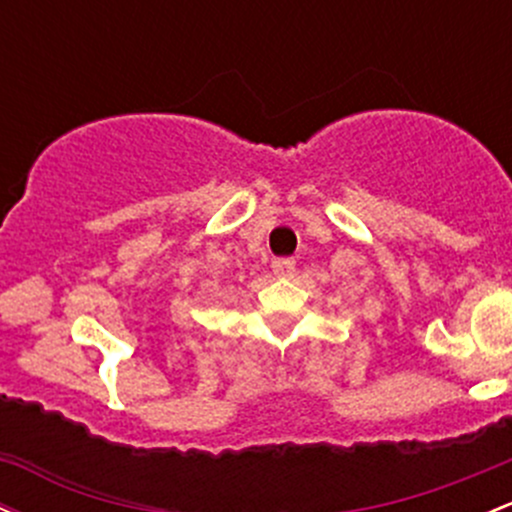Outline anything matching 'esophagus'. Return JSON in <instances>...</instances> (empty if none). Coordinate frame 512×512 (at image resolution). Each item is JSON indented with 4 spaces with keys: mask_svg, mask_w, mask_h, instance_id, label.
Segmentation results:
<instances>
[{
    "mask_svg": "<svg viewBox=\"0 0 512 512\" xmlns=\"http://www.w3.org/2000/svg\"><path fill=\"white\" fill-rule=\"evenodd\" d=\"M272 269H274V274H277L279 279H286V277H291V274H294L296 262L291 260V257H279V260L272 262Z\"/></svg>",
    "mask_w": 512,
    "mask_h": 512,
    "instance_id": "34e87169",
    "label": "esophagus"
}]
</instances>
